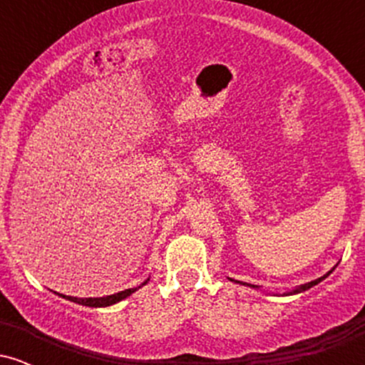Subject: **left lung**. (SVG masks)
<instances>
[{
    "instance_id": "obj_1",
    "label": "left lung",
    "mask_w": 365,
    "mask_h": 365,
    "mask_svg": "<svg viewBox=\"0 0 365 365\" xmlns=\"http://www.w3.org/2000/svg\"><path fill=\"white\" fill-rule=\"evenodd\" d=\"M338 266V264H336ZM334 266V267H336ZM334 267H331V269L328 271V273L326 274H322L321 278H317V279H314V282H309V283H304V284H299V287H295V288H292V290H288V292H283L282 293V297H288V295H297V293H302V292H305V290H309V288H312V287H316L317 283H321L322 279H326L328 278V276L333 273L334 271ZM230 282H235V283H240V284H244V287H250V288H254V290H259V288L261 287H257V284H250V283H244V282H237V279H232V278H228ZM276 295H278V293H276Z\"/></svg>"
}]
</instances>
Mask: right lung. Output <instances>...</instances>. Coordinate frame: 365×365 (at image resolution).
Returning <instances> with one entry per match:
<instances>
[{
	"instance_id": "right-lung-1",
	"label": "right lung",
	"mask_w": 365,
	"mask_h": 365,
	"mask_svg": "<svg viewBox=\"0 0 365 365\" xmlns=\"http://www.w3.org/2000/svg\"><path fill=\"white\" fill-rule=\"evenodd\" d=\"M149 278L145 279L144 283L139 284V287H133V288H127V290L123 292H118V293H113V295H106V297H89V299H78V297H70V295H63V293H56V295L63 297V299L70 300V302H75V304H81V305H86V307H110V305H115L121 302V300H125L127 297L132 295V293H135L139 288L144 287V284H148Z\"/></svg>"
}]
</instances>
